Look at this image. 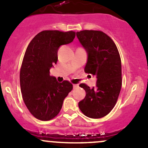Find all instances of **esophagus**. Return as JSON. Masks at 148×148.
Here are the masks:
<instances>
[{"mask_svg": "<svg viewBox=\"0 0 148 148\" xmlns=\"http://www.w3.org/2000/svg\"><path fill=\"white\" fill-rule=\"evenodd\" d=\"M79 86V84H73V88H77Z\"/></svg>", "mask_w": 148, "mask_h": 148, "instance_id": "1", "label": "esophagus"}]
</instances>
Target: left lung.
Listing matches in <instances>:
<instances>
[{
  "mask_svg": "<svg viewBox=\"0 0 148 148\" xmlns=\"http://www.w3.org/2000/svg\"><path fill=\"white\" fill-rule=\"evenodd\" d=\"M77 37L87 53L84 71L97 79L96 86L92 88L84 84L79 85L86 92V96L79 102V107L86 117L101 118L112 110L120 95V53L114 41L102 31L84 30L77 32Z\"/></svg>",
  "mask_w": 148,
  "mask_h": 148,
  "instance_id": "8db88e82",
  "label": "left lung"
}]
</instances>
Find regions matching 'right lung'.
<instances>
[{
    "instance_id": "1",
    "label": "right lung",
    "mask_w": 148,
    "mask_h": 148,
    "mask_svg": "<svg viewBox=\"0 0 148 148\" xmlns=\"http://www.w3.org/2000/svg\"><path fill=\"white\" fill-rule=\"evenodd\" d=\"M74 31H43L28 44L20 71L22 97L30 112L47 121L60 112L66 97L73 86L68 81L58 82L49 70L56 64L61 46L72 42Z\"/></svg>"
}]
</instances>
